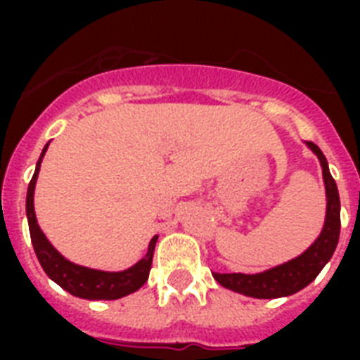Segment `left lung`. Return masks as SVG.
I'll use <instances>...</instances> for the list:
<instances>
[{"instance_id":"obj_1","label":"left lung","mask_w":360,"mask_h":360,"mask_svg":"<svg viewBox=\"0 0 360 360\" xmlns=\"http://www.w3.org/2000/svg\"><path fill=\"white\" fill-rule=\"evenodd\" d=\"M307 143L318 155L321 168H323L327 214H325L321 236L299 257L278 267L269 269L265 273H213L214 280L220 285L243 295L256 297V299H278V297L293 295L302 288H307L335 254L338 237H340V196H338V188H336L335 179L329 172V164L321 149L314 141H307Z\"/></svg>"}]
</instances>
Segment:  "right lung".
Returning <instances> with one entry per match:
<instances>
[{
	"label": "right lung",
	"instance_id": "right-lung-1",
	"mask_svg": "<svg viewBox=\"0 0 360 360\" xmlns=\"http://www.w3.org/2000/svg\"><path fill=\"white\" fill-rule=\"evenodd\" d=\"M48 146L44 147L41 158L44 157ZM41 158L37 162V169L27 186V200H25V211H27V222H30V233L31 243L35 248V254L39 257V263L44 269V273L50 278L59 284L63 290L82 299H91V301H114L121 297L129 295L132 291L140 290L141 285L146 284L149 278V271H151L153 263V252L157 245L158 237L155 236L149 243V250L140 262L132 265L127 271L121 273H106V271H97V269H87L76 263H70L65 259L56 248H53L44 233L41 231L35 219V209H33V192H35L37 175L41 168Z\"/></svg>",
	"mask_w": 360,
	"mask_h": 360
}]
</instances>
